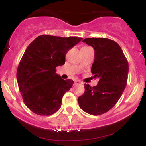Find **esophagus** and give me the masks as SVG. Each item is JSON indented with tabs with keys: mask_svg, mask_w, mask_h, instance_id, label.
I'll return each mask as SVG.
<instances>
[{
	"mask_svg": "<svg viewBox=\"0 0 146 146\" xmlns=\"http://www.w3.org/2000/svg\"><path fill=\"white\" fill-rule=\"evenodd\" d=\"M81 84L80 81H78V80H75L74 82V85H78V84Z\"/></svg>",
	"mask_w": 146,
	"mask_h": 146,
	"instance_id": "esophagus-1",
	"label": "esophagus"
}]
</instances>
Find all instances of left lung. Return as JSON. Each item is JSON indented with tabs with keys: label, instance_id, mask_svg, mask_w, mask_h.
<instances>
[{
	"label": "left lung",
	"instance_id": "8db88e82",
	"mask_svg": "<svg viewBox=\"0 0 146 146\" xmlns=\"http://www.w3.org/2000/svg\"><path fill=\"white\" fill-rule=\"evenodd\" d=\"M95 50L91 72L98 84H84L85 92L78 99L80 108L92 115L104 114L116 104L127 84L128 62L116 42L103 38H86L82 41Z\"/></svg>",
	"mask_w": 146,
	"mask_h": 146
}]
</instances>
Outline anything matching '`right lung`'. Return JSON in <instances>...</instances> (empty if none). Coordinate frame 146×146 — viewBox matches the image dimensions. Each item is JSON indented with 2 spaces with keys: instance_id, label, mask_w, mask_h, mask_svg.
I'll return each mask as SVG.
<instances>
[{
  "instance_id": "right-lung-1",
  "label": "right lung",
  "mask_w": 146,
  "mask_h": 146,
  "mask_svg": "<svg viewBox=\"0 0 146 146\" xmlns=\"http://www.w3.org/2000/svg\"><path fill=\"white\" fill-rule=\"evenodd\" d=\"M82 40L41 35L27 46L16 78L23 101L33 113L48 116L60 109L63 95L74 82L61 78L56 68L64 64L66 53Z\"/></svg>"
}]
</instances>
